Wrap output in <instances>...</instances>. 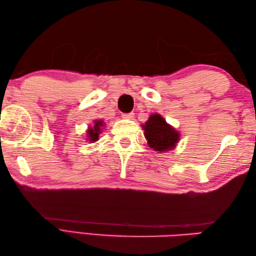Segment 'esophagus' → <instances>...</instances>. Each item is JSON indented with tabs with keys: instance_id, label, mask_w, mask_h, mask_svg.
Listing matches in <instances>:
<instances>
[{
	"instance_id": "1",
	"label": "esophagus",
	"mask_w": 256,
	"mask_h": 256,
	"mask_svg": "<svg viewBox=\"0 0 256 256\" xmlns=\"http://www.w3.org/2000/svg\"><path fill=\"white\" fill-rule=\"evenodd\" d=\"M122 118L125 120H132L134 118V114L133 113H124V114H122Z\"/></svg>"
}]
</instances>
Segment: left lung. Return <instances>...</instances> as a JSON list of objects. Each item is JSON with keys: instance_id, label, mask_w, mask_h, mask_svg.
<instances>
[{"instance_id": "left-lung-1", "label": "left lung", "mask_w": 256, "mask_h": 256, "mask_svg": "<svg viewBox=\"0 0 256 256\" xmlns=\"http://www.w3.org/2000/svg\"><path fill=\"white\" fill-rule=\"evenodd\" d=\"M140 126L144 130L148 146L157 153L172 150L180 140V132L168 124L160 113L150 114L148 121Z\"/></svg>"}]
</instances>
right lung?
Segmentation results:
<instances>
[{"label":"right lung","mask_w":256,"mask_h":256,"mask_svg":"<svg viewBox=\"0 0 256 256\" xmlns=\"http://www.w3.org/2000/svg\"><path fill=\"white\" fill-rule=\"evenodd\" d=\"M106 128V122L101 118L94 120V125H90L86 128V140H88L89 143H96V140H99L100 135L102 134L103 130Z\"/></svg>","instance_id":"1"}]
</instances>
